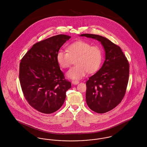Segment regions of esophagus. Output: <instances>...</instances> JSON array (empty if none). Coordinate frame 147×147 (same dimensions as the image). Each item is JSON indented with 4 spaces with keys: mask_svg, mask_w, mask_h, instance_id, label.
<instances>
[{
    "mask_svg": "<svg viewBox=\"0 0 147 147\" xmlns=\"http://www.w3.org/2000/svg\"><path fill=\"white\" fill-rule=\"evenodd\" d=\"M71 83H72V84H74V85H77V84H79V82L78 80H73L71 82Z\"/></svg>",
    "mask_w": 147,
    "mask_h": 147,
    "instance_id": "34e87169",
    "label": "esophagus"
}]
</instances>
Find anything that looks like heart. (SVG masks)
I'll list each match as a JSON object with an SVG mask.
<instances>
[{
	"label": "heart",
	"mask_w": 147,
	"mask_h": 147,
	"mask_svg": "<svg viewBox=\"0 0 147 147\" xmlns=\"http://www.w3.org/2000/svg\"><path fill=\"white\" fill-rule=\"evenodd\" d=\"M67 51L59 50L56 59L61 68L69 67L73 60L76 59V65L66 73L68 78L80 79L86 76L88 71L93 73L100 68L102 60V52L98 46H92L88 42L80 40L70 44Z\"/></svg>",
	"instance_id": "1"
}]
</instances>
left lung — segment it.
<instances>
[{
	"mask_svg": "<svg viewBox=\"0 0 147 147\" xmlns=\"http://www.w3.org/2000/svg\"><path fill=\"white\" fill-rule=\"evenodd\" d=\"M101 42L105 51L101 68L86 82V101L94 112L103 113L121 102L128 82L129 63L122 49L107 38L94 34L80 35Z\"/></svg>",
	"mask_w": 147,
	"mask_h": 147,
	"instance_id": "1",
	"label": "left lung"
}]
</instances>
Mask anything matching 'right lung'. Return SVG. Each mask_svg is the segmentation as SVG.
Listing matches in <instances>:
<instances>
[{
  "mask_svg": "<svg viewBox=\"0 0 147 147\" xmlns=\"http://www.w3.org/2000/svg\"><path fill=\"white\" fill-rule=\"evenodd\" d=\"M70 37L58 35L37 42L21 59L22 90L28 104L39 112L49 114L59 110L71 86L56 59L57 52Z\"/></svg>",
  "mask_w": 147,
  "mask_h": 147,
  "instance_id": "add662e5",
  "label": "right lung"
}]
</instances>
